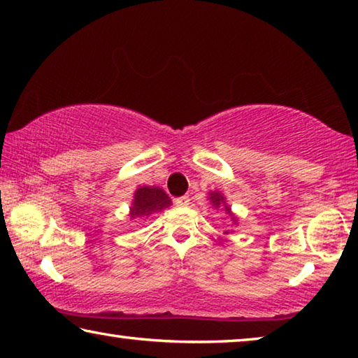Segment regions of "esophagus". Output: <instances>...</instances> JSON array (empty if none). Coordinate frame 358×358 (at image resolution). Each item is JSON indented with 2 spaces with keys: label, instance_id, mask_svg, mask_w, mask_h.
<instances>
[{
  "label": "esophagus",
  "instance_id": "34e87169",
  "mask_svg": "<svg viewBox=\"0 0 358 358\" xmlns=\"http://www.w3.org/2000/svg\"><path fill=\"white\" fill-rule=\"evenodd\" d=\"M189 196H181V197H178V199H175V203L178 205V207H187V205H189Z\"/></svg>",
  "mask_w": 358,
  "mask_h": 358
}]
</instances>
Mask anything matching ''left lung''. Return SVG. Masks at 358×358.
<instances>
[{
	"instance_id": "obj_1",
	"label": "left lung",
	"mask_w": 358,
	"mask_h": 358,
	"mask_svg": "<svg viewBox=\"0 0 358 358\" xmlns=\"http://www.w3.org/2000/svg\"><path fill=\"white\" fill-rule=\"evenodd\" d=\"M208 201L211 203V207H213L215 210H220V211H224V216L227 217V222L229 224H234V226H237L238 224V216L234 213L232 208H230V205L227 203L226 197H224V194L221 191H210L208 192ZM224 235H229L232 234V230L229 229H224L222 230Z\"/></svg>"
}]
</instances>
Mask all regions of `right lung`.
<instances>
[{
	"label": "right lung",
	"mask_w": 358,
	"mask_h": 358,
	"mask_svg": "<svg viewBox=\"0 0 358 358\" xmlns=\"http://www.w3.org/2000/svg\"><path fill=\"white\" fill-rule=\"evenodd\" d=\"M172 201L159 186H138L129 207V220H143L171 207Z\"/></svg>",
	"instance_id": "obj_1"
}]
</instances>
